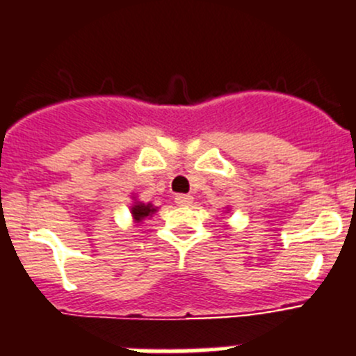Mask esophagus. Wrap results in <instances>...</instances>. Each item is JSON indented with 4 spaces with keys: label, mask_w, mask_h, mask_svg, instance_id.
I'll return each instance as SVG.
<instances>
[{
    "label": "esophagus",
    "mask_w": 356,
    "mask_h": 356,
    "mask_svg": "<svg viewBox=\"0 0 356 356\" xmlns=\"http://www.w3.org/2000/svg\"><path fill=\"white\" fill-rule=\"evenodd\" d=\"M175 203H177L179 207H189V204L193 203V196H191V194H177V196H175Z\"/></svg>",
    "instance_id": "esophagus-1"
}]
</instances>
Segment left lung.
<instances>
[{
	"instance_id": "obj_1",
	"label": "left lung",
	"mask_w": 356,
	"mask_h": 356,
	"mask_svg": "<svg viewBox=\"0 0 356 356\" xmlns=\"http://www.w3.org/2000/svg\"><path fill=\"white\" fill-rule=\"evenodd\" d=\"M225 213H230V208H227V211Z\"/></svg>"
}]
</instances>
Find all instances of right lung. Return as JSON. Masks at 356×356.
I'll list each match as a JSON object with an SVG mask.
<instances>
[{"label": "right lung", "instance_id": "add662e5", "mask_svg": "<svg viewBox=\"0 0 356 356\" xmlns=\"http://www.w3.org/2000/svg\"><path fill=\"white\" fill-rule=\"evenodd\" d=\"M129 211L133 222L136 223V225H140V223H143V220L152 218V216L159 211V208L153 207L152 203H143V201L136 200V197L133 196V204L129 207Z\"/></svg>", "mask_w": 356, "mask_h": 356}]
</instances>
